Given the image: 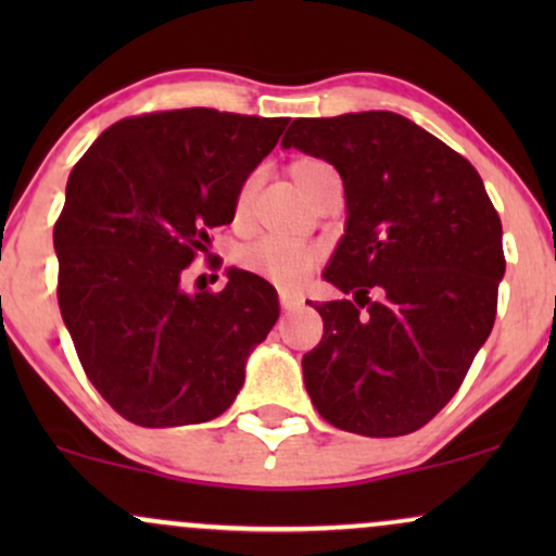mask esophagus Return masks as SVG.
Instances as JSON below:
<instances>
[{"label":"esophagus","mask_w":556,"mask_h":556,"mask_svg":"<svg viewBox=\"0 0 556 556\" xmlns=\"http://www.w3.org/2000/svg\"><path fill=\"white\" fill-rule=\"evenodd\" d=\"M300 303H303V300H300L298 295H292V292H279V305H282L285 311H295V308H300Z\"/></svg>","instance_id":"obj_1"}]
</instances>
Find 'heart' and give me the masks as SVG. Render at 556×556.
Here are the masks:
<instances>
[{
  "label": "heart",
  "instance_id": "heart-1",
  "mask_svg": "<svg viewBox=\"0 0 556 556\" xmlns=\"http://www.w3.org/2000/svg\"><path fill=\"white\" fill-rule=\"evenodd\" d=\"M327 167L329 164H324L321 159H311V156L295 159V162L290 164V177L295 180V185L303 190V193H308L314 177ZM256 185H258V175L245 177V182L240 185L238 198H235V216H238V219H245L248 212H251L253 195H256ZM318 258H321L318 248L300 240L277 238V235H266V238L248 242V245L238 253L240 269L256 274V277L279 287L298 285L305 274L316 269Z\"/></svg>",
  "mask_w": 556,
  "mask_h": 556
}]
</instances>
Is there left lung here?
<instances>
[{"label": "left lung", "instance_id": "left-lung-1", "mask_svg": "<svg viewBox=\"0 0 556 556\" xmlns=\"http://www.w3.org/2000/svg\"><path fill=\"white\" fill-rule=\"evenodd\" d=\"M282 146L334 164L348 198L324 279L353 300L316 305L311 402L361 437L418 431L455 397L496 318L502 222L481 175L394 112L300 117Z\"/></svg>", "mask_w": 556, "mask_h": 556}]
</instances>
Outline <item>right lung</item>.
Returning a JSON list of instances; mask_svg holds the SVG:
<instances>
[{
  "mask_svg": "<svg viewBox=\"0 0 556 556\" xmlns=\"http://www.w3.org/2000/svg\"><path fill=\"white\" fill-rule=\"evenodd\" d=\"M285 127L206 106L138 114L106 127L70 172L56 300L83 371L130 424L222 416L277 324V290L256 274L229 269L225 290L195 295L182 274L235 219L240 185Z\"/></svg>",
  "mask_w": 556,
  "mask_h": 556,
  "instance_id": "1",
  "label": "right lung"
}]
</instances>
